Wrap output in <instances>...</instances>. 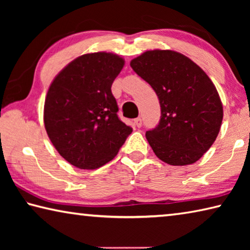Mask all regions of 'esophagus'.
Segmentation results:
<instances>
[{
	"label": "esophagus",
	"instance_id": "34e87169",
	"mask_svg": "<svg viewBox=\"0 0 250 250\" xmlns=\"http://www.w3.org/2000/svg\"><path fill=\"white\" fill-rule=\"evenodd\" d=\"M134 125L138 126V128H140V126L142 125V119L140 117H138V118H135L134 119Z\"/></svg>",
	"mask_w": 250,
	"mask_h": 250
}]
</instances>
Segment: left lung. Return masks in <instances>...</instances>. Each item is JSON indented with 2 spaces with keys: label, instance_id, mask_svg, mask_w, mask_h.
<instances>
[{
  "label": "left lung",
  "instance_id": "left-lung-1",
  "mask_svg": "<svg viewBox=\"0 0 250 250\" xmlns=\"http://www.w3.org/2000/svg\"><path fill=\"white\" fill-rule=\"evenodd\" d=\"M130 66L160 101L159 125L146 132L155 155L170 166L200 160L216 140L223 121L222 101L208 76L174 50H147Z\"/></svg>",
  "mask_w": 250,
  "mask_h": 250
}]
</instances>
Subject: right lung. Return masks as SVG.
Returning <instances> with one entry per match:
<instances>
[{"instance_id":"obj_1","label":"right lung","mask_w":250,"mask_h":250,"mask_svg":"<svg viewBox=\"0 0 250 250\" xmlns=\"http://www.w3.org/2000/svg\"><path fill=\"white\" fill-rule=\"evenodd\" d=\"M124 65L115 54H84L50 83L44 105L46 132L58 153L76 167L104 166L132 132L118 117L111 92Z\"/></svg>"}]
</instances>
